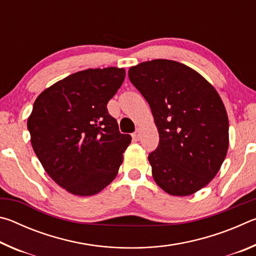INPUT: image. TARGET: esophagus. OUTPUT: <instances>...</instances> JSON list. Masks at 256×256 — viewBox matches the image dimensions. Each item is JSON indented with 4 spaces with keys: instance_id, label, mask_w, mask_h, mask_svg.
Here are the masks:
<instances>
[{
    "instance_id": "obj_1",
    "label": "esophagus",
    "mask_w": 256,
    "mask_h": 256,
    "mask_svg": "<svg viewBox=\"0 0 256 256\" xmlns=\"http://www.w3.org/2000/svg\"><path fill=\"white\" fill-rule=\"evenodd\" d=\"M132 138H133L134 140H136V141L140 140V138H141V132H140V130H136V131L132 134Z\"/></svg>"
}]
</instances>
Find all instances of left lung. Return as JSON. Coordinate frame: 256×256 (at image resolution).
<instances>
[{
  "label": "left lung",
  "mask_w": 256,
  "mask_h": 256,
  "mask_svg": "<svg viewBox=\"0 0 256 256\" xmlns=\"http://www.w3.org/2000/svg\"><path fill=\"white\" fill-rule=\"evenodd\" d=\"M128 79L148 102L159 132L149 154L156 183L172 196L204 188L227 154L228 116L222 98L193 68L170 60L130 68Z\"/></svg>",
  "instance_id": "obj_1"
}]
</instances>
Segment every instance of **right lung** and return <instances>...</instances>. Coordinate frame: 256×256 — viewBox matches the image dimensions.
Wrapping results in <instances>:
<instances>
[{"label": "right lung", "instance_id": "right-lung-1", "mask_svg": "<svg viewBox=\"0 0 256 256\" xmlns=\"http://www.w3.org/2000/svg\"><path fill=\"white\" fill-rule=\"evenodd\" d=\"M125 78L124 68H89L44 90L27 126L34 154L60 188L89 196L110 184L131 144L107 110Z\"/></svg>", "mask_w": 256, "mask_h": 256}]
</instances>
